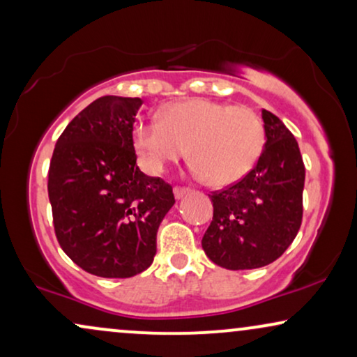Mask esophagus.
<instances>
[{
    "label": "esophagus",
    "mask_w": 357,
    "mask_h": 357,
    "mask_svg": "<svg viewBox=\"0 0 357 357\" xmlns=\"http://www.w3.org/2000/svg\"><path fill=\"white\" fill-rule=\"evenodd\" d=\"M189 192H191V189H189V188H174V197H176V199H183V197Z\"/></svg>",
    "instance_id": "1"
}]
</instances>
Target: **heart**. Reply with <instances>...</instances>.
Segmentation results:
<instances>
[{
    "label": "heart",
    "mask_w": 357,
    "mask_h": 357,
    "mask_svg": "<svg viewBox=\"0 0 357 357\" xmlns=\"http://www.w3.org/2000/svg\"><path fill=\"white\" fill-rule=\"evenodd\" d=\"M132 138L146 173L161 174L188 151L192 174L222 188L237 183L257 165L265 128L247 107L189 98L166 105L158 121L138 123Z\"/></svg>",
    "instance_id": "b5f03b06"
}]
</instances>
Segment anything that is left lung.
Wrapping results in <instances>:
<instances>
[{
    "instance_id": "left-lung-1",
    "label": "left lung",
    "mask_w": 357,
    "mask_h": 357,
    "mask_svg": "<svg viewBox=\"0 0 357 357\" xmlns=\"http://www.w3.org/2000/svg\"><path fill=\"white\" fill-rule=\"evenodd\" d=\"M265 145L241 181L211 194L214 215L202 237L206 255L227 270L272 264L288 249L303 218L305 165L290 130L261 110Z\"/></svg>"
}]
</instances>
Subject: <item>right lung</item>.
Masks as SVG:
<instances>
[{"label": "right lung", "instance_id": "1", "mask_svg": "<svg viewBox=\"0 0 357 357\" xmlns=\"http://www.w3.org/2000/svg\"><path fill=\"white\" fill-rule=\"evenodd\" d=\"M142 98L105 96L66 126L49 166V201L62 250L103 278L142 273L174 204L173 188L137 166L133 123Z\"/></svg>", "mask_w": 357, "mask_h": 357}]
</instances>
